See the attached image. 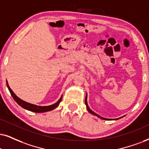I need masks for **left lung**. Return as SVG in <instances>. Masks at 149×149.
Here are the masks:
<instances>
[{
    "mask_svg": "<svg viewBox=\"0 0 149 149\" xmlns=\"http://www.w3.org/2000/svg\"><path fill=\"white\" fill-rule=\"evenodd\" d=\"M85 104H86V109H87V111H88V112L90 113H91V114L94 115V116H95L98 117V118H100V119H102V120H111V119H108V118H102V117L100 116L99 115L96 114V113H95V112H93V111H92V110H91V109H90V108H89V107H88V104H87V94H86V97H85ZM118 119H119V118H117V119H113V120H118Z\"/></svg>",
    "mask_w": 149,
    "mask_h": 149,
    "instance_id": "left-lung-1",
    "label": "left lung"
}]
</instances>
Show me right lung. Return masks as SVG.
<instances>
[{
    "instance_id": "right-lung-1",
    "label": "right lung",
    "mask_w": 149,
    "mask_h": 149,
    "mask_svg": "<svg viewBox=\"0 0 149 149\" xmlns=\"http://www.w3.org/2000/svg\"><path fill=\"white\" fill-rule=\"evenodd\" d=\"M7 88H8L9 92H10L11 95L13 97V98L15 101L18 103V104H19L20 107H22V108L24 109H27L28 111H32V112H35V113H44V112H47L49 111H52L53 109H56V107L58 106V104H60L62 100V97L63 95L61 97V98L59 99L57 102H56L55 104L49 105V106H38V105L36 104H31V103L27 102L22 100L20 98H19L17 95L15 94L12 89H11L10 87H9L8 82L7 81Z\"/></svg>"
}]
</instances>
